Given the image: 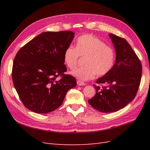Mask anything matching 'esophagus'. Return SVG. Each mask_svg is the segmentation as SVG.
I'll use <instances>...</instances> for the list:
<instances>
[{
  "label": "esophagus",
  "instance_id": "obj_1",
  "mask_svg": "<svg viewBox=\"0 0 150 150\" xmlns=\"http://www.w3.org/2000/svg\"><path fill=\"white\" fill-rule=\"evenodd\" d=\"M77 84H78V86H84L85 85V83L83 81H77Z\"/></svg>",
  "mask_w": 150,
  "mask_h": 150
}]
</instances>
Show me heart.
<instances>
[{
    "label": "heart",
    "instance_id": "obj_1",
    "mask_svg": "<svg viewBox=\"0 0 150 150\" xmlns=\"http://www.w3.org/2000/svg\"><path fill=\"white\" fill-rule=\"evenodd\" d=\"M84 57V66L72 71V74L82 81L93 79L97 74L104 76L110 72L116 61V52L100 39L92 34L81 35L77 39L76 47L71 45L64 52V62L70 69L78 65L79 59Z\"/></svg>",
    "mask_w": 150,
    "mask_h": 150
}]
</instances>
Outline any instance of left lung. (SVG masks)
Masks as SVG:
<instances>
[{
    "label": "left lung",
    "instance_id": "obj_1",
    "mask_svg": "<svg viewBox=\"0 0 150 150\" xmlns=\"http://www.w3.org/2000/svg\"><path fill=\"white\" fill-rule=\"evenodd\" d=\"M110 36L116 50V62L108 74L96 81L101 86L93 85L96 93L88 100L91 106L103 112L117 111L132 101L142 74V63L126 40L113 34Z\"/></svg>",
    "mask_w": 150,
    "mask_h": 150
}]
</instances>
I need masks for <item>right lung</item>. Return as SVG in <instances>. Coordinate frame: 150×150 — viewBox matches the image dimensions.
<instances>
[{
    "label": "right lung",
    "instance_id": "add662e5",
    "mask_svg": "<svg viewBox=\"0 0 150 150\" xmlns=\"http://www.w3.org/2000/svg\"><path fill=\"white\" fill-rule=\"evenodd\" d=\"M72 31L45 32L17 52L13 61V86L24 106L36 113L50 112L63 103L76 86L73 76L64 74V52L74 38ZM60 76L61 79L57 78Z\"/></svg>",
    "mask_w": 150,
    "mask_h": 150
}]
</instances>
